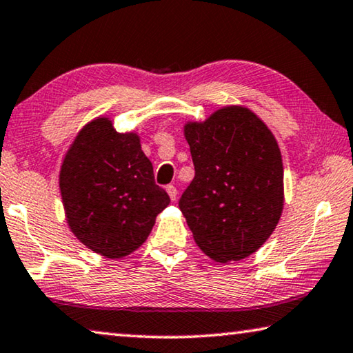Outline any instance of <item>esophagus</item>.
<instances>
[{
  "instance_id": "1",
  "label": "esophagus",
  "mask_w": 353,
  "mask_h": 353,
  "mask_svg": "<svg viewBox=\"0 0 353 353\" xmlns=\"http://www.w3.org/2000/svg\"><path fill=\"white\" fill-rule=\"evenodd\" d=\"M166 192H168V194H170L171 201H176L177 199V188L174 185H168L166 187Z\"/></svg>"
}]
</instances>
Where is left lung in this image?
<instances>
[{"mask_svg":"<svg viewBox=\"0 0 353 353\" xmlns=\"http://www.w3.org/2000/svg\"><path fill=\"white\" fill-rule=\"evenodd\" d=\"M194 177L179 199L194 242L216 262L240 261L270 237L283 212V160L268 127L245 106L185 125Z\"/></svg>","mask_w":353,"mask_h":353,"instance_id":"obj_1","label":"left lung"}]
</instances>
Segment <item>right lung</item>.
I'll return each instance as SVG.
<instances>
[{"label":"right lung","mask_w":353,"mask_h":353,"mask_svg":"<svg viewBox=\"0 0 353 353\" xmlns=\"http://www.w3.org/2000/svg\"><path fill=\"white\" fill-rule=\"evenodd\" d=\"M59 188L72 232L111 259L141 247L170 204L137 133H117L108 117L78 133L61 166Z\"/></svg>","instance_id":"right-lung-1"}]
</instances>
